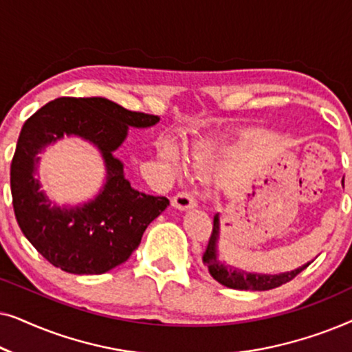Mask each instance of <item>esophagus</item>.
Here are the masks:
<instances>
[{
	"instance_id": "obj_1",
	"label": "esophagus",
	"mask_w": 352,
	"mask_h": 352,
	"mask_svg": "<svg viewBox=\"0 0 352 352\" xmlns=\"http://www.w3.org/2000/svg\"><path fill=\"white\" fill-rule=\"evenodd\" d=\"M171 204L177 210H189V208H194V206H197V200L189 190H181V192H177L175 197H173Z\"/></svg>"
}]
</instances>
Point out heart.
Here are the masks:
<instances>
[{
  "mask_svg": "<svg viewBox=\"0 0 352 352\" xmlns=\"http://www.w3.org/2000/svg\"><path fill=\"white\" fill-rule=\"evenodd\" d=\"M162 153H163V157H165V160L170 162L171 165L176 168V170H181V163H179V160H177V155H176L175 148L170 147V146H165V147H163Z\"/></svg>",
  "mask_w": 352,
  "mask_h": 352,
  "instance_id": "obj_1",
  "label": "heart"
}]
</instances>
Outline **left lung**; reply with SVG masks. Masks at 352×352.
I'll return each instance as SVG.
<instances>
[{
    "instance_id": "1",
    "label": "left lung",
    "mask_w": 352,
    "mask_h": 352,
    "mask_svg": "<svg viewBox=\"0 0 352 352\" xmlns=\"http://www.w3.org/2000/svg\"><path fill=\"white\" fill-rule=\"evenodd\" d=\"M219 239V218L218 214L214 216L213 219V230H211L208 245H206V250L201 256V261L206 267L211 276H213L214 280H218L223 285L229 288H235V290H254V292H264L271 290V288H277L283 285V283L290 282L295 278L298 274L309 266L311 263L305 264V266L295 269L292 272L278 274V276H266V274H252L240 271V269H234L229 266H224L223 263L218 259V248H216V243H218Z\"/></svg>"
}]
</instances>
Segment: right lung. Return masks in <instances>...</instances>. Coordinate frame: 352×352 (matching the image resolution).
Here are the masks:
<instances>
[{"mask_svg": "<svg viewBox=\"0 0 352 352\" xmlns=\"http://www.w3.org/2000/svg\"><path fill=\"white\" fill-rule=\"evenodd\" d=\"M158 120L104 98H59L23 123L11 163L14 214L28 242L52 266L78 276L110 271L131 256L147 226L170 205L166 197L133 189L113 157L128 126L147 128ZM64 133L93 142L108 168L104 190L76 209L52 206L34 177L37 153Z\"/></svg>", "mask_w": 352, "mask_h": 352, "instance_id": "right-lung-1", "label": "right lung"}]
</instances>
